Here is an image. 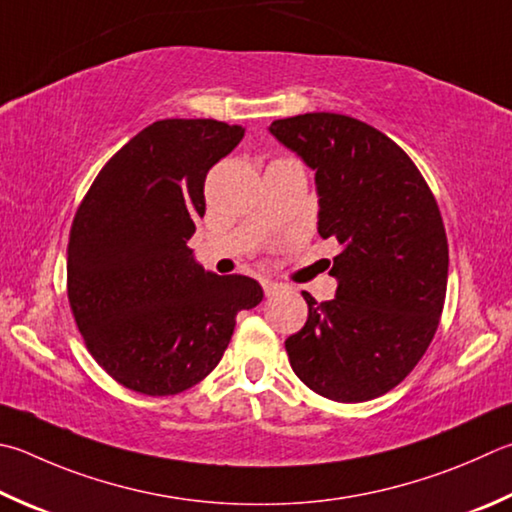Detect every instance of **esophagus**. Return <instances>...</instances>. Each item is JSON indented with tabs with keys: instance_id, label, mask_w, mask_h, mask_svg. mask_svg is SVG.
Here are the masks:
<instances>
[{
	"instance_id": "1",
	"label": "esophagus",
	"mask_w": 512,
	"mask_h": 512,
	"mask_svg": "<svg viewBox=\"0 0 512 512\" xmlns=\"http://www.w3.org/2000/svg\"><path fill=\"white\" fill-rule=\"evenodd\" d=\"M262 288H264V293L271 297V295H277V293H282L284 291V284H277V282H271V280H264L262 282Z\"/></svg>"
}]
</instances>
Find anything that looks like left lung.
Returning <instances> with one entry per match:
<instances>
[{
    "mask_svg": "<svg viewBox=\"0 0 512 512\" xmlns=\"http://www.w3.org/2000/svg\"><path fill=\"white\" fill-rule=\"evenodd\" d=\"M271 134L315 172L322 239L340 253L336 297L309 304L284 347L302 383L329 401L387 394L416 367L439 327L448 237L414 161L376 127L329 111L273 120Z\"/></svg>",
    "mask_w": 512,
    "mask_h": 512,
    "instance_id": "obj_1",
    "label": "left lung"
}]
</instances>
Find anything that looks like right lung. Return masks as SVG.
<instances>
[{
	"label": "right lung",
	"instance_id": "obj_1",
	"mask_svg": "<svg viewBox=\"0 0 512 512\" xmlns=\"http://www.w3.org/2000/svg\"><path fill=\"white\" fill-rule=\"evenodd\" d=\"M244 138L212 118L156 120L98 172L73 217L67 293L82 340L132 392L172 396L219 365L239 311L262 302L253 277L194 262L210 167Z\"/></svg>",
	"mask_w": 512,
	"mask_h": 512
}]
</instances>
